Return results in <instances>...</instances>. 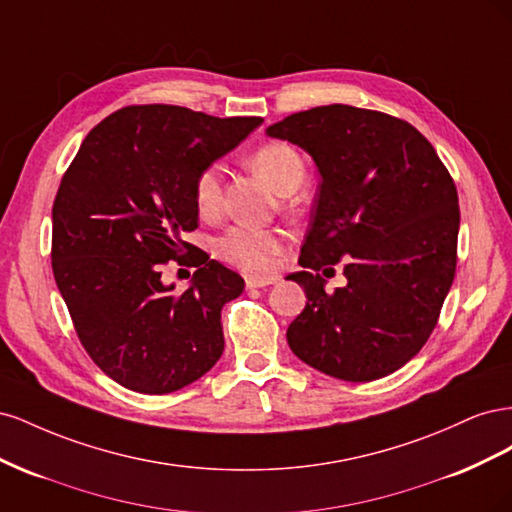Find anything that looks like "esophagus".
Listing matches in <instances>:
<instances>
[{"instance_id": "1", "label": "esophagus", "mask_w": 512, "mask_h": 512, "mask_svg": "<svg viewBox=\"0 0 512 512\" xmlns=\"http://www.w3.org/2000/svg\"><path fill=\"white\" fill-rule=\"evenodd\" d=\"M273 282H275V277H267V280H262V277H247L245 286L247 288H265V286H269Z\"/></svg>"}]
</instances>
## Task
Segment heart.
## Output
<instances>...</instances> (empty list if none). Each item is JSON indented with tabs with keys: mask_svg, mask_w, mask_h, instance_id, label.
<instances>
[{
	"mask_svg": "<svg viewBox=\"0 0 512 512\" xmlns=\"http://www.w3.org/2000/svg\"><path fill=\"white\" fill-rule=\"evenodd\" d=\"M250 164L280 194H292L305 181L307 166L290 143L269 141L260 145ZM194 203L203 218H215L222 209V166L207 164L194 179ZM286 250V235L271 228L232 226L218 241V254L230 267L247 275H271L277 256Z\"/></svg>",
	"mask_w": 512,
	"mask_h": 512,
	"instance_id": "b5f03b06",
	"label": "heart"
}]
</instances>
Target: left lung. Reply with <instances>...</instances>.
I'll use <instances>...</instances> for the list:
<instances>
[{
    "mask_svg": "<svg viewBox=\"0 0 512 512\" xmlns=\"http://www.w3.org/2000/svg\"><path fill=\"white\" fill-rule=\"evenodd\" d=\"M320 170L301 247L307 305L290 350L322 374L371 382L404 367L436 329L455 280L459 198L436 149L408 121L348 104L316 106L267 128ZM342 261L349 284L323 278Z\"/></svg>",
    "mask_w": 512,
    "mask_h": 512,
    "instance_id": "1",
    "label": "left lung"
}]
</instances>
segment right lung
<instances>
[{
	"mask_svg": "<svg viewBox=\"0 0 512 512\" xmlns=\"http://www.w3.org/2000/svg\"><path fill=\"white\" fill-rule=\"evenodd\" d=\"M260 123L173 104L123 106L85 136L61 177L55 282L91 361L130 391H179L222 356V307L245 284L185 241L198 228L194 179ZM168 259L197 267L185 293L161 284Z\"/></svg>",
	"mask_w": 512,
	"mask_h": 512,
	"instance_id": "1",
	"label": "right lung"
}]
</instances>
